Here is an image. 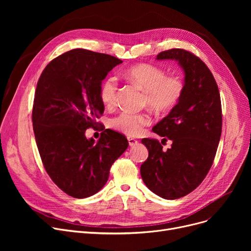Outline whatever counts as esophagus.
Listing matches in <instances>:
<instances>
[{"label":"esophagus","instance_id":"34e87169","mask_svg":"<svg viewBox=\"0 0 251 251\" xmlns=\"http://www.w3.org/2000/svg\"><path fill=\"white\" fill-rule=\"evenodd\" d=\"M127 139H128V142H129V146L130 147H134V146H136V144L138 143V140L133 138V137H128Z\"/></svg>","mask_w":251,"mask_h":251}]
</instances>
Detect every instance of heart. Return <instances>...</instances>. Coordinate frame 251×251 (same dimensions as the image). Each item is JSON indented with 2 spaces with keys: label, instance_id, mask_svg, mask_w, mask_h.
<instances>
[{
  "label": "heart",
  "instance_id": "b5f03b06",
  "mask_svg": "<svg viewBox=\"0 0 251 251\" xmlns=\"http://www.w3.org/2000/svg\"><path fill=\"white\" fill-rule=\"evenodd\" d=\"M124 78L135 83L144 91L143 102L159 113H167L174 109L180 101L185 83L178 75H166V71L152 64H138L123 72ZM118 83L114 77H108L101 82L100 97L101 101L112 107L116 103ZM151 123L147 113L124 111L111 120V126L129 135H139L143 128Z\"/></svg>",
  "mask_w": 251,
  "mask_h": 251
}]
</instances>
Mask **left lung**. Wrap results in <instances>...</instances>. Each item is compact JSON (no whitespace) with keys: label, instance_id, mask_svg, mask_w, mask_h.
Here are the masks:
<instances>
[{"label":"left lung","instance_id":"8db88e82","mask_svg":"<svg viewBox=\"0 0 251 251\" xmlns=\"http://www.w3.org/2000/svg\"><path fill=\"white\" fill-rule=\"evenodd\" d=\"M156 60L179 63L185 74V90L176 107L152 128L172 140V147L165 151L159 140H141L149 157L140 174L151 191L177 200L199 186L213 165L222 133L221 98L212 72L192 52L172 49L160 52Z\"/></svg>","mask_w":251,"mask_h":251}]
</instances>
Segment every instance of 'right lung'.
<instances>
[{"instance_id": "1", "label": "right lung", "mask_w": 251, "mask_h": 251, "mask_svg": "<svg viewBox=\"0 0 251 251\" xmlns=\"http://www.w3.org/2000/svg\"><path fill=\"white\" fill-rule=\"evenodd\" d=\"M122 62L75 49L51 60L38 79L32 108L36 146L50 179L75 199L99 192L128 148L127 138L111 129L102 131L98 142L85 136L104 110L101 81Z\"/></svg>"}]
</instances>
